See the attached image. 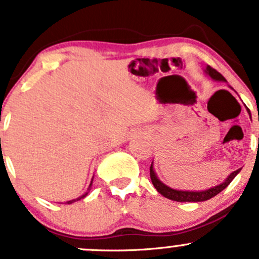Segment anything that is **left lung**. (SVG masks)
<instances>
[{
	"mask_svg": "<svg viewBox=\"0 0 259 259\" xmlns=\"http://www.w3.org/2000/svg\"><path fill=\"white\" fill-rule=\"evenodd\" d=\"M204 72L208 75V76L210 77L211 80H214V81H227L223 76H222L221 74H219L218 71H215L214 69H211L210 66L205 67ZM153 165H154V164L151 163V165H150V179H151V183H153V185L155 187V189L158 190V192L160 193L161 195H163V197L168 198V199H171V200H176V202H195V203H197V202H204V200L210 199V198L215 197L217 194H219L222 190L226 189V188L228 187L229 184H231L232 180L236 178L237 174L241 171V169L233 171V173H231L228 177H227L226 180H224L223 183L215 185V187H211V188H209V189H205V190H179V189H173V188H170V187H168L166 184H164V183L158 178V176H156V173H155V170H154Z\"/></svg>",
	"mask_w": 259,
	"mask_h": 259,
	"instance_id": "8db88e82",
	"label": "left lung"
}]
</instances>
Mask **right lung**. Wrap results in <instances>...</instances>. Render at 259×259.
I'll list each match as a JSON object with an SVG mask.
<instances>
[{
	"label": "right lung",
	"instance_id": "add662e5",
	"mask_svg": "<svg viewBox=\"0 0 259 259\" xmlns=\"http://www.w3.org/2000/svg\"><path fill=\"white\" fill-rule=\"evenodd\" d=\"M91 184H93V180H91V183H90V187H89V189H88V192L85 193V194H82L81 195V197H79V198H76V199H72V200H69V202H66L67 204H71V203H74V202H76V200H80V199H82V198H85L86 195L89 194V192H90V189H91Z\"/></svg>",
	"mask_w": 259,
	"mask_h": 259
}]
</instances>
